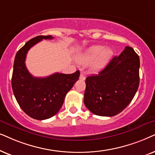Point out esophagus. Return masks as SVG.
<instances>
[{"mask_svg": "<svg viewBox=\"0 0 155 155\" xmlns=\"http://www.w3.org/2000/svg\"><path fill=\"white\" fill-rule=\"evenodd\" d=\"M79 79H81V80H85L86 77H85V76H84L83 74L81 73V74H80V76H79Z\"/></svg>", "mask_w": 155, "mask_h": 155, "instance_id": "1", "label": "esophagus"}]
</instances>
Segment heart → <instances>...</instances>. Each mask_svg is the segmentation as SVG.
Returning <instances> with one entry per match:
<instances>
[{
  "instance_id": "b5f03b06",
  "label": "heart",
  "mask_w": 155,
  "mask_h": 155,
  "mask_svg": "<svg viewBox=\"0 0 155 155\" xmlns=\"http://www.w3.org/2000/svg\"><path fill=\"white\" fill-rule=\"evenodd\" d=\"M112 56L113 51L110 48L104 49V47L96 45L91 47L87 52L80 58L79 62L83 64H88L96 58L92 66V69L96 70L106 65Z\"/></svg>"
}]
</instances>
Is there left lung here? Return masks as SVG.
I'll return each instance as SVG.
<instances>
[{
    "mask_svg": "<svg viewBox=\"0 0 155 155\" xmlns=\"http://www.w3.org/2000/svg\"><path fill=\"white\" fill-rule=\"evenodd\" d=\"M140 58L126 47L97 75L86 79L84 104L91 112L111 117L124 110L132 101L140 84Z\"/></svg>",
    "mask_w": 155,
    "mask_h": 155,
    "instance_id": "8db88e82",
    "label": "left lung"
}]
</instances>
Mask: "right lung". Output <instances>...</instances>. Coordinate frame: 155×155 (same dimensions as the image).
I'll list each match as a JSON object with an SVG mask.
<instances>
[{"mask_svg": "<svg viewBox=\"0 0 155 155\" xmlns=\"http://www.w3.org/2000/svg\"><path fill=\"white\" fill-rule=\"evenodd\" d=\"M51 40V35L37 36L26 42L18 51L15 57L12 76V88L22 110L36 120H45L54 116L64 101L66 94L79 79L80 71L71 74L55 73L47 77H34L25 66L29 49L37 43Z\"/></svg>", "mask_w": 155, "mask_h": 155, "instance_id": "obj_1", "label": "right lung"}]
</instances>
